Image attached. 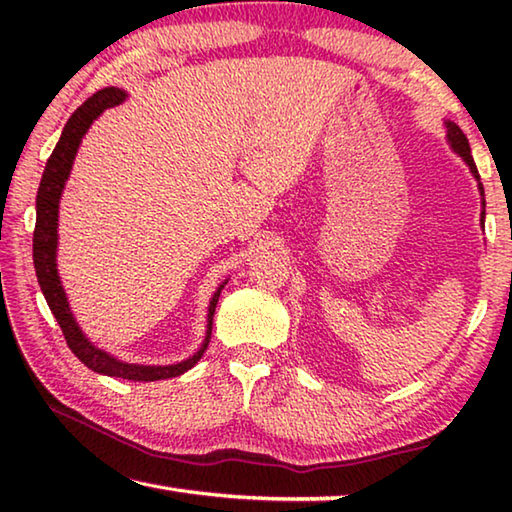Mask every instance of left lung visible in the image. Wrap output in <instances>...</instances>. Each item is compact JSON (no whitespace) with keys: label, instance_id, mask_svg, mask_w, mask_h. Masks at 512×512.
<instances>
[{"label":"left lung","instance_id":"left-lung-1","mask_svg":"<svg viewBox=\"0 0 512 512\" xmlns=\"http://www.w3.org/2000/svg\"><path fill=\"white\" fill-rule=\"evenodd\" d=\"M445 128H447V144L452 146V151L461 158L467 167H470L472 176L476 178V183H479V194H481V205L485 207V198H483V185H481V176L479 171H476V164H474V158H472V151H470V142H467V137L463 135L461 128H458L454 121H445ZM483 214L481 212V223H483Z\"/></svg>","mask_w":512,"mask_h":512}]
</instances>
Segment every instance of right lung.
Here are the masks:
<instances>
[{
	"label": "right lung",
	"instance_id": "1",
	"mask_svg": "<svg viewBox=\"0 0 512 512\" xmlns=\"http://www.w3.org/2000/svg\"><path fill=\"white\" fill-rule=\"evenodd\" d=\"M126 90L121 88H103L97 94L83 103L81 108H76L72 117L67 119L63 128V135L56 144L54 153L47 160V167L42 171V180L38 187V198H36V232H33V266H36L38 284L42 293H45V300L51 309V314L58 320L60 329H63L65 341L69 345L81 363H85L92 372H99V375L108 377H119V379H131V381H158V379H171L183 375V372L192 370L198 361H201L203 352L207 350V343H210L212 336V320H214V309L216 302H219L221 289L228 284L223 280L216 291L212 293L210 305H207V325H205V336L201 348L194 354H189L183 361H173L167 366H149V363H133L124 361L101 350L99 345H94L81 325L76 323L72 314V307H69L67 293L63 282H60L58 275V207H60V196H63L65 183L72 173L76 153H79V146L83 142L85 133L90 131L94 119L103 115V110L112 106H119V103L126 101Z\"/></svg>",
	"mask_w": 512,
	"mask_h": 512
}]
</instances>
